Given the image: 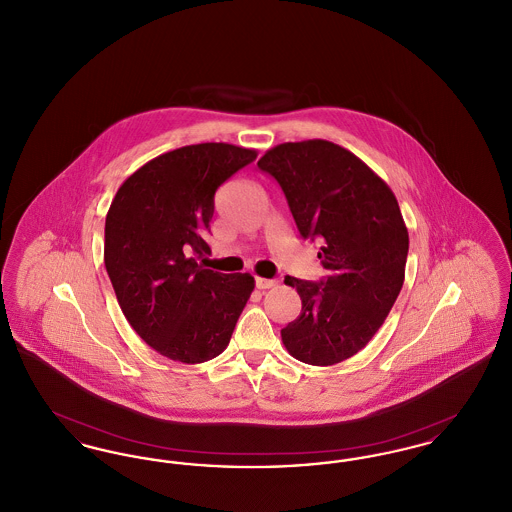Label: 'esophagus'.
Segmentation results:
<instances>
[{"instance_id":"obj_1","label":"esophagus","mask_w":512,"mask_h":512,"mask_svg":"<svg viewBox=\"0 0 512 512\" xmlns=\"http://www.w3.org/2000/svg\"><path fill=\"white\" fill-rule=\"evenodd\" d=\"M255 284H257V288L259 290H270V288H274L276 286V280H268V278H255Z\"/></svg>"}]
</instances>
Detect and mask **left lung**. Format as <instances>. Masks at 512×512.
I'll return each instance as SVG.
<instances>
[{
  "instance_id": "1",
  "label": "left lung",
  "mask_w": 512,
  "mask_h": 512,
  "mask_svg": "<svg viewBox=\"0 0 512 512\" xmlns=\"http://www.w3.org/2000/svg\"><path fill=\"white\" fill-rule=\"evenodd\" d=\"M259 169L282 186L299 234L318 238L328 276H286L301 315L280 334L301 363L330 366L365 347L403 288L409 232L390 186L345 147L328 140L268 149Z\"/></svg>"
}]
</instances>
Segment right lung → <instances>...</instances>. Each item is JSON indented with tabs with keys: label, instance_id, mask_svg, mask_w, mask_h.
Masks as SVG:
<instances>
[{
	"label": "right lung",
	"instance_id": "obj_1",
	"mask_svg": "<svg viewBox=\"0 0 512 512\" xmlns=\"http://www.w3.org/2000/svg\"><path fill=\"white\" fill-rule=\"evenodd\" d=\"M257 159V149L207 142L163 153L132 172L105 219L103 261L122 313L163 357L197 365L232 338L255 288L249 272L220 274L211 251L215 192Z\"/></svg>",
	"mask_w": 512,
	"mask_h": 512
}]
</instances>
